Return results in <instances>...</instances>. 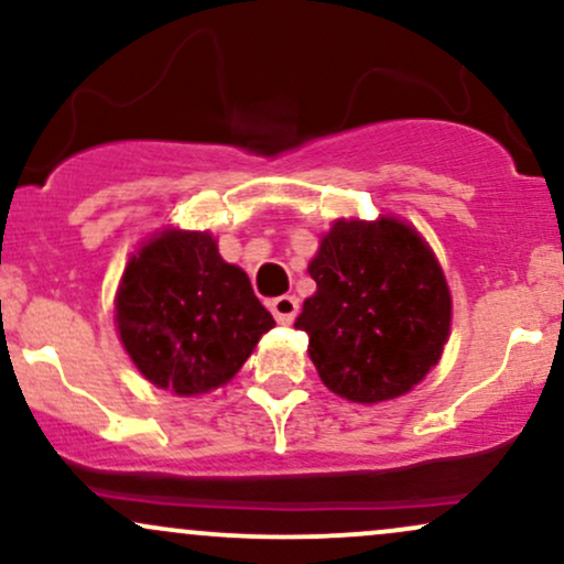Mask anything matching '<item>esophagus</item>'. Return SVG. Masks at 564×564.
Wrapping results in <instances>:
<instances>
[{
  "mask_svg": "<svg viewBox=\"0 0 564 564\" xmlns=\"http://www.w3.org/2000/svg\"><path fill=\"white\" fill-rule=\"evenodd\" d=\"M270 313L275 315V321L281 323V326H289V323H294L296 313H300V300L296 296H275L273 302H270Z\"/></svg>",
  "mask_w": 564,
  "mask_h": 564,
  "instance_id": "esophagus-1",
  "label": "esophagus"
}]
</instances>
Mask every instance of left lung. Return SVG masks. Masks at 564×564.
Wrapping results in <instances>:
<instances>
[{"label":"left lung","mask_w":564,"mask_h":564,"mask_svg":"<svg viewBox=\"0 0 564 564\" xmlns=\"http://www.w3.org/2000/svg\"><path fill=\"white\" fill-rule=\"evenodd\" d=\"M318 283L294 326L328 390L379 403L411 390L440 360L451 332L443 270L411 225L339 223L310 262Z\"/></svg>","instance_id":"left-lung-1"}]
</instances>
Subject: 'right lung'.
Returning a JSON list of instances; mask_svg holds the SVG:
<instances>
[{
    "instance_id": "obj_1",
    "label": "right lung",
    "mask_w": 564,
    "mask_h": 564,
    "mask_svg": "<svg viewBox=\"0 0 564 564\" xmlns=\"http://www.w3.org/2000/svg\"><path fill=\"white\" fill-rule=\"evenodd\" d=\"M116 323L148 381L177 394L225 384L275 326L249 275L219 257L209 232L166 230L124 270Z\"/></svg>"
}]
</instances>
